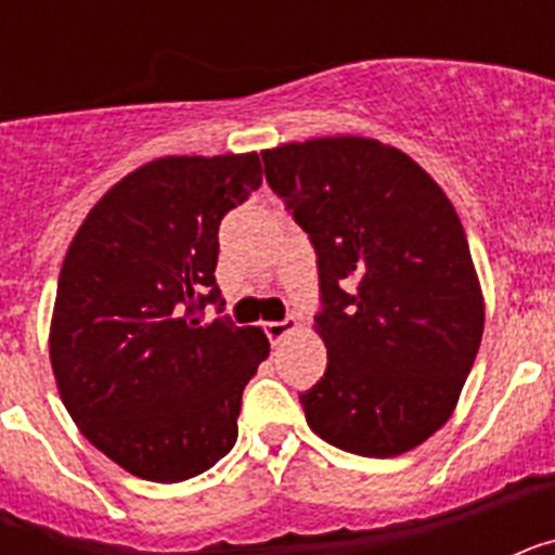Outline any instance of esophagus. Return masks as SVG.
Returning a JSON list of instances; mask_svg holds the SVG:
<instances>
[{
  "label": "esophagus",
  "mask_w": 555,
  "mask_h": 555,
  "mask_svg": "<svg viewBox=\"0 0 555 555\" xmlns=\"http://www.w3.org/2000/svg\"><path fill=\"white\" fill-rule=\"evenodd\" d=\"M263 331H267L269 341H272V345H278V341H281L283 336H288V333H292V331H297V320L267 322V325H263Z\"/></svg>",
  "instance_id": "obj_1"
}]
</instances>
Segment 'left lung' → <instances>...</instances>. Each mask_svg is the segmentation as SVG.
Here are the masks:
<instances>
[{"label":"left lung","mask_w":555,"mask_h":555,"mask_svg":"<svg viewBox=\"0 0 555 555\" xmlns=\"http://www.w3.org/2000/svg\"><path fill=\"white\" fill-rule=\"evenodd\" d=\"M261 158L320 269L327 370L300 395L308 425L370 459L423 444L453 414L483 336L459 214L423 166L375 139H311Z\"/></svg>","instance_id":"left-lung-1"}]
</instances>
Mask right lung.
<instances>
[{
    "instance_id": "right-lung-1",
    "label": "right lung",
    "mask_w": 555,
    "mask_h": 555,
    "mask_svg": "<svg viewBox=\"0 0 555 555\" xmlns=\"http://www.w3.org/2000/svg\"><path fill=\"white\" fill-rule=\"evenodd\" d=\"M247 155L158 158L113 185L72 238L49 358L77 428L127 473L194 478L230 453L242 391L269 356L222 313L219 224L261 185Z\"/></svg>"
}]
</instances>
